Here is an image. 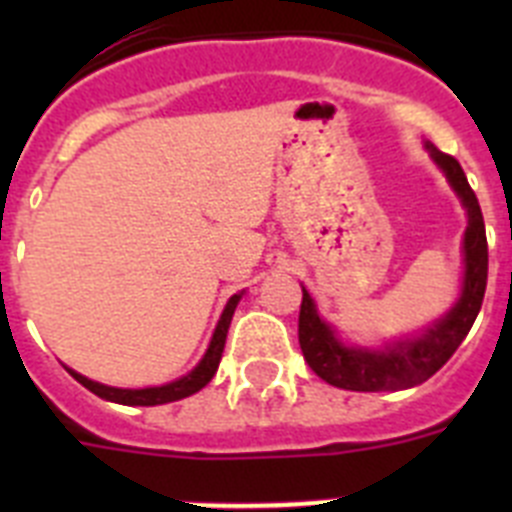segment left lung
Masks as SVG:
<instances>
[{
	"instance_id": "1",
	"label": "left lung",
	"mask_w": 512,
	"mask_h": 512,
	"mask_svg": "<svg viewBox=\"0 0 512 512\" xmlns=\"http://www.w3.org/2000/svg\"><path fill=\"white\" fill-rule=\"evenodd\" d=\"M438 169L446 174L451 189L459 194L467 210V230H464V282L461 297L441 320L425 330L423 336L408 341L387 343L384 348L346 346L336 338L315 310L310 292L302 287L300 305V348L310 369L323 382L351 392H397L423 384L454 356L469 328L477 320V312L485 300L487 287V235L477 194L469 187L464 169L454 156L441 153L433 143H425Z\"/></svg>"
}]
</instances>
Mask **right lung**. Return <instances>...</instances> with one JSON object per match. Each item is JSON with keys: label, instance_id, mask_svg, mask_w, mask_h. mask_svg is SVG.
Returning a JSON list of instances; mask_svg holds the SVG:
<instances>
[{"label": "right lung", "instance_id": "right-lung-1", "mask_svg": "<svg viewBox=\"0 0 512 512\" xmlns=\"http://www.w3.org/2000/svg\"><path fill=\"white\" fill-rule=\"evenodd\" d=\"M241 297L243 292L241 295L230 297L223 315H220V320H217L215 333H212L210 346H207L202 361L194 366L187 377L176 379V382L161 384V387H143V390H120V387H107V384H99L87 377H81V374H76L74 369H69V374L76 379V382L84 384L89 392H94V395L102 397V400L117 402V405H146L148 408V405H164V402H174V400H182V397L194 395V392H200L202 387L215 377L220 359H223V348H225V338H228L230 320H233V312L235 307H238V302H241Z\"/></svg>", "mask_w": 512, "mask_h": 512}]
</instances>
